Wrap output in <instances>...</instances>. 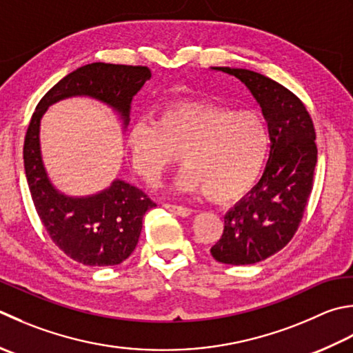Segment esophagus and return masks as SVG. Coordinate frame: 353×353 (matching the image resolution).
Returning <instances> with one entry per match:
<instances>
[{
  "label": "esophagus",
  "mask_w": 353,
  "mask_h": 353,
  "mask_svg": "<svg viewBox=\"0 0 353 353\" xmlns=\"http://www.w3.org/2000/svg\"><path fill=\"white\" fill-rule=\"evenodd\" d=\"M163 208H167L168 211L177 214V216L186 217L191 214V210L186 208V206H181V205H174V203H163Z\"/></svg>",
  "instance_id": "34e87169"
}]
</instances>
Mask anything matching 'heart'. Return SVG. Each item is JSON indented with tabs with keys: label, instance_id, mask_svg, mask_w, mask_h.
<instances>
[{
	"label": "heart",
	"instance_id": "b5f03b06",
	"mask_svg": "<svg viewBox=\"0 0 353 353\" xmlns=\"http://www.w3.org/2000/svg\"><path fill=\"white\" fill-rule=\"evenodd\" d=\"M269 128L257 112L186 101L170 103L154 123L139 121L128 130L127 147L134 170L154 181L181 161L176 186L205 192L214 202H231L257 181L269 150Z\"/></svg>",
	"mask_w": 353,
	"mask_h": 353
}]
</instances>
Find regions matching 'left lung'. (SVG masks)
<instances>
[{
	"mask_svg": "<svg viewBox=\"0 0 353 353\" xmlns=\"http://www.w3.org/2000/svg\"><path fill=\"white\" fill-rule=\"evenodd\" d=\"M251 90L268 121L269 159L259 183L226 212L223 234L211 248L220 263L252 265L283 250L300 226L316 165L315 127L299 96L246 68L212 67Z\"/></svg>",
	"mask_w": 353,
	"mask_h": 353,
	"instance_id": "obj_1",
	"label": "left lung"
}]
</instances>
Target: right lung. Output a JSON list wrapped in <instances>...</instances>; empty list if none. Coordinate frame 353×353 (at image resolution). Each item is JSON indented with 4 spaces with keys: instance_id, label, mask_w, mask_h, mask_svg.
Masks as SVG:
<instances>
[{
    "instance_id": "right-lung-1",
    "label": "right lung",
    "mask_w": 353,
    "mask_h": 353,
    "mask_svg": "<svg viewBox=\"0 0 353 353\" xmlns=\"http://www.w3.org/2000/svg\"><path fill=\"white\" fill-rule=\"evenodd\" d=\"M150 78L145 65L93 62L79 67L41 98L27 127L24 170L34 210L53 243L81 265L113 266L128 259L139 241L145 212L156 203L123 181H114L105 191L85 199L59 194L41 161V116L53 102L85 94L116 108L127 125L131 99Z\"/></svg>"
}]
</instances>
